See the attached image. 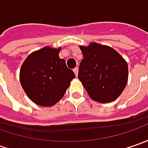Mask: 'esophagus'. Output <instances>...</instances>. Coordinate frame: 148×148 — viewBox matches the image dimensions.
<instances>
[{
	"label": "esophagus",
	"mask_w": 148,
	"mask_h": 148,
	"mask_svg": "<svg viewBox=\"0 0 148 148\" xmlns=\"http://www.w3.org/2000/svg\"><path fill=\"white\" fill-rule=\"evenodd\" d=\"M73 71L75 72V74H76V76H77V74H78V67H75L74 69H73Z\"/></svg>",
	"instance_id": "1"
}]
</instances>
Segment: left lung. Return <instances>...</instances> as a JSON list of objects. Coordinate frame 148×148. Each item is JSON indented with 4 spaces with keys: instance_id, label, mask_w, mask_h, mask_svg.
I'll list each match as a JSON object with an SVG mask.
<instances>
[{
    "instance_id": "obj_1",
    "label": "left lung",
    "mask_w": 148,
    "mask_h": 148,
    "mask_svg": "<svg viewBox=\"0 0 148 148\" xmlns=\"http://www.w3.org/2000/svg\"><path fill=\"white\" fill-rule=\"evenodd\" d=\"M83 59L79 66L78 78L89 96L99 103L116 99L128 82V64L114 49L91 43L81 47Z\"/></svg>"
}]
</instances>
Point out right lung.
<instances>
[{
	"label": "right lung",
	"instance_id": "right-lung-1",
	"mask_svg": "<svg viewBox=\"0 0 148 148\" xmlns=\"http://www.w3.org/2000/svg\"><path fill=\"white\" fill-rule=\"evenodd\" d=\"M60 49H43L29 54L21 66L20 83L32 101L53 106L63 97L75 73L58 56Z\"/></svg>",
	"mask_w": 148,
	"mask_h": 148
}]
</instances>
